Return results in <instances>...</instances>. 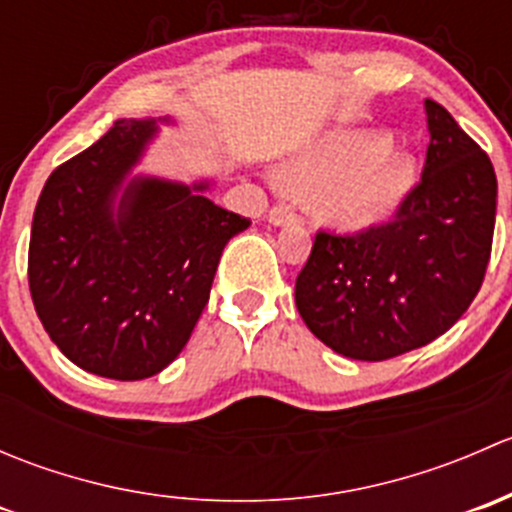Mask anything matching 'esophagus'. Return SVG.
Returning <instances> with one entry per match:
<instances>
[{"instance_id":"1","label":"esophagus","mask_w":512,"mask_h":512,"mask_svg":"<svg viewBox=\"0 0 512 512\" xmlns=\"http://www.w3.org/2000/svg\"><path fill=\"white\" fill-rule=\"evenodd\" d=\"M267 220H270L272 225H297L299 223V215L294 213L289 205H275V208L267 213Z\"/></svg>"}]
</instances>
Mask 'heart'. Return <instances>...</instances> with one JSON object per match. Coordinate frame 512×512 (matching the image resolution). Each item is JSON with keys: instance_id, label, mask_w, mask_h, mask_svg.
Instances as JSON below:
<instances>
[{"instance_id": "b5f03b06", "label": "heart", "mask_w": 512, "mask_h": 512, "mask_svg": "<svg viewBox=\"0 0 512 512\" xmlns=\"http://www.w3.org/2000/svg\"><path fill=\"white\" fill-rule=\"evenodd\" d=\"M391 151L389 133H337L289 160L282 178L322 223L364 232L394 218L418 183L416 158Z\"/></svg>"}]
</instances>
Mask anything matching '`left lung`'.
Listing matches in <instances>:
<instances>
[{
    "label": "left lung",
    "mask_w": 512,
    "mask_h": 512,
    "mask_svg": "<svg viewBox=\"0 0 512 512\" xmlns=\"http://www.w3.org/2000/svg\"><path fill=\"white\" fill-rule=\"evenodd\" d=\"M423 106L431 143L399 213L356 235L319 230L294 285L309 332L349 359L426 347L483 285L498 198L493 163L441 103Z\"/></svg>",
    "instance_id": "left-lung-1"
}]
</instances>
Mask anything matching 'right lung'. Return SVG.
<instances>
[{
    "instance_id": "add662e5",
    "label": "right lung",
    "mask_w": 512,
    "mask_h": 512,
    "mask_svg": "<svg viewBox=\"0 0 512 512\" xmlns=\"http://www.w3.org/2000/svg\"><path fill=\"white\" fill-rule=\"evenodd\" d=\"M156 131V121L121 118L61 163L29 240V292L46 334L76 366L116 381L148 379L183 352L225 245L250 227L205 198L208 183L141 175L123 185Z\"/></svg>"
}]
</instances>
